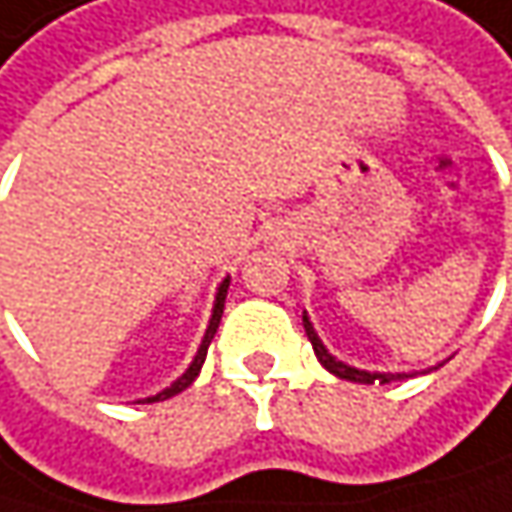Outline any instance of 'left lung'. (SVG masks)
<instances>
[{
	"instance_id": "1",
	"label": "left lung",
	"mask_w": 512,
	"mask_h": 512,
	"mask_svg": "<svg viewBox=\"0 0 512 512\" xmlns=\"http://www.w3.org/2000/svg\"><path fill=\"white\" fill-rule=\"evenodd\" d=\"M302 322H304V334H307L310 346H313V351H316L319 363H322L331 375H337V378H343V381H354V384H390V381H404V378L419 375V372H369V369L349 366V363L337 360L331 351L325 349V343L319 340V334H316V328H313V322H310L307 310L302 313ZM431 369H437V366H431ZM431 369H425V372H431ZM425 372H422V375H425Z\"/></svg>"
}]
</instances>
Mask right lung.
I'll use <instances>...</instances> for the list:
<instances>
[{
	"label": "right lung",
	"mask_w": 512,
	"mask_h": 512,
	"mask_svg": "<svg viewBox=\"0 0 512 512\" xmlns=\"http://www.w3.org/2000/svg\"><path fill=\"white\" fill-rule=\"evenodd\" d=\"M228 284H231V278H222V284L216 287V299H213V310H210V319H208V328H205V337H202V343H199V351H196V357L190 360V366L184 369V375H178L166 390L161 393L149 395V398H140L143 404H152V401H166V398H172V395L184 393L196 378H199V372H202V363H205V357H208V346L210 340H213V334H216V328H219V319H222V310H225V296H228Z\"/></svg>",
	"instance_id": "obj_1"
}]
</instances>
